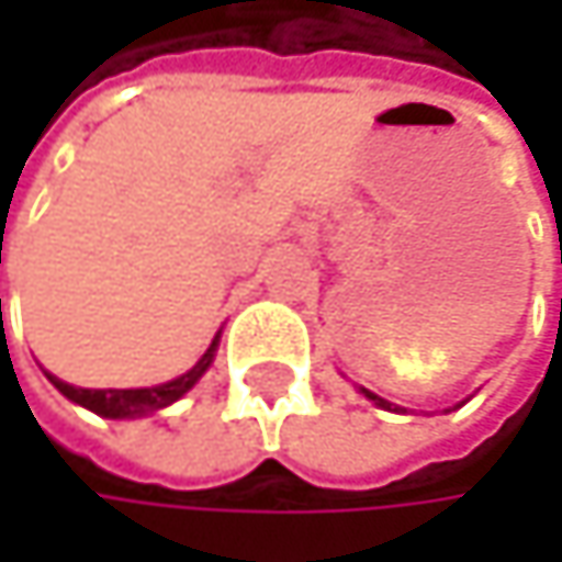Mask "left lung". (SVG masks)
I'll return each instance as SVG.
<instances>
[{"instance_id":"obj_1","label":"left lung","mask_w":562,"mask_h":562,"mask_svg":"<svg viewBox=\"0 0 562 562\" xmlns=\"http://www.w3.org/2000/svg\"><path fill=\"white\" fill-rule=\"evenodd\" d=\"M358 391L364 393V396H368V400H371L374 406H381V409H391V413H406L403 406H396V403H391V400H384V396H378V393H371V391H368V387H358ZM462 403H465V400H462ZM462 403H459V406H462Z\"/></svg>"}]
</instances>
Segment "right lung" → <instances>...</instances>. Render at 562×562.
I'll return each instance as SVG.
<instances>
[{
    "mask_svg": "<svg viewBox=\"0 0 562 562\" xmlns=\"http://www.w3.org/2000/svg\"><path fill=\"white\" fill-rule=\"evenodd\" d=\"M217 345H221V331L211 338L207 351L198 358V364H194L191 371L178 374L175 381L156 384V387H126V391L110 387V391H87V387H74V384L60 381V378L48 374V371H45V378H48V381H52L57 391L64 393L70 403H77V406H83V409H90V413H97V416H106V419H136V416H149V413L166 409V406H171L175 400H181L184 393L191 391V387L204 378V371L214 364Z\"/></svg>",
    "mask_w": 562,
    "mask_h": 562,
    "instance_id": "right-lung-1",
    "label": "right lung"
}]
</instances>
